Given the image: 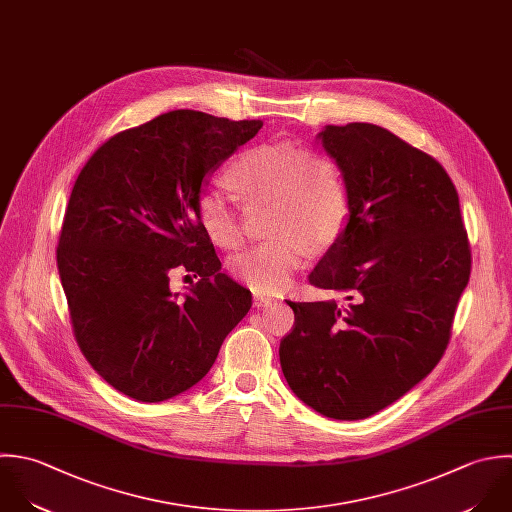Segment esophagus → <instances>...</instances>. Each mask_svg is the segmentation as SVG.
<instances>
[{
	"mask_svg": "<svg viewBox=\"0 0 512 512\" xmlns=\"http://www.w3.org/2000/svg\"><path fill=\"white\" fill-rule=\"evenodd\" d=\"M275 299L273 297H269V295H265V293H253V305L255 307H267V305H271Z\"/></svg>",
	"mask_w": 512,
	"mask_h": 512,
	"instance_id": "esophagus-1",
	"label": "esophagus"
}]
</instances>
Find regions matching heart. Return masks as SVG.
Segmentation results:
<instances>
[{
    "mask_svg": "<svg viewBox=\"0 0 512 512\" xmlns=\"http://www.w3.org/2000/svg\"><path fill=\"white\" fill-rule=\"evenodd\" d=\"M225 183L247 207L271 205L267 233L273 239L231 261V273L257 291L283 289L305 263L309 247H327L349 219L343 167L335 155L319 147H251L229 165ZM197 219L217 247L237 249L243 243V221L217 191L199 197Z\"/></svg>",
    "mask_w": 512,
    "mask_h": 512,
    "instance_id": "b5f03b06",
    "label": "heart"
}]
</instances>
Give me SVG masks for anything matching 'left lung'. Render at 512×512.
Segmentation results:
<instances>
[{"label":"left lung","mask_w":512,"mask_h":512,"mask_svg":"<svg viewBox=\"0 0 512 512\" xmlns=\"http://www.w3.org/2000/svg\"><path fill=\"white\" fill-rule=\"evenodd\" d=\"M319 137L343 167L349 223L309 281L345 301H287L295 325L279 359L305 405L359 421L401 399L445 355L471 243L435 157L373 123L327 125Z\"/></svg>","instance_id":"1"}]
</instances>
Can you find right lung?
Instances as JSON below:
<instances>
[{
    "label": "right lung",
    "instance_id": "obj_1",
    "mask_svg": "<svg viewBox=\"0 0 512 512\" xmlns=\"http://www.w3.org/2000/svg\"><path fill=\"white\" fill-rule=\"evenodd\" d=\"M261 125L169 111L109 137L75 179L57 243L73 337L135 401L199 383L251 307V291L219 271L197 201L205 175ZM173 268L200 277L185 298L168 289Z\"/></svg>",
    "mask_w": 512,
    "mask_h": 512
}]
</instances>
